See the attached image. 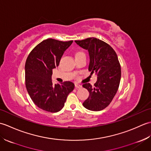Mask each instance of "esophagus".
Returning a JSON list of instances; mask_svg holds the SVG:
<instances>
[{
  "instance_id": "obj_1",
  "label": "esophagus",
  "mask_w": 151,
  "mask_h": 151,
  "mask_svg": "<svg viewBox=\"0 0 151 151\" xmlns=\"http://www.w3.org/2000/svg\"><path fill=\"white\" fill-rule=\"evenodd\" d=\"M75 88H82V87L81 85L78 84H75Z\"/></svg>"
}]
</instances>
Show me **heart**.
Segmentation results:
<instances>
[{"instance_id": "heart-1", "label": "heart", "mask_w": 151, "mask_h": 151, "mask_svg": "<svg viewBox=\"0 0 151 151\" xmlns=\"http://www.w3.org/2000/svg\"><path fill=\"white\" fill-rule=\"evenodd\" d=\"M79 53H81V52H78V53H77V54H79Z\"/></svg>"}]
</instances>
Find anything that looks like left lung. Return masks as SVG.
Instances as JSON below:
<instances>
[{"instance_id": "8db88e82", "label": "left lung", "mask_w": 151, "mask_h": 151, "mask_svg": "<svg viewBox=\"0 0 151 151\" xmlns=\"http://www.w3.org/2000/svg\"><path fill=\"white\" fill-rule=\"evenodd\" d=\"M75 43L88 50V70L97 75L94 86L89 83L82 86L89 93L83 106L89 110L101 111L110 104L119 86L121 70L117 54L108 43L95 37L76 40Z\"/></svg>"}]
</instances>
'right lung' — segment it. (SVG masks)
Wrapping results in <instances>:
<instances>
[{
    "instance_id": "obj_1",
    "label": "right lung",
    "mask_w": 151,
    "mask_h": 151,
    "mask_svg": "<svg viewBox=\"0 0 151 151\" xmlns=\"http://www.w3.org/2000/svg\"><path fill=\"white\" fill-rule=\"evenodd\" d=\"M73 41L45 40L35 47L27 58L26 88L34 103L43 110L52 113L60 111L75 88L69 81L53 84L51 78L52 69L58 66L61 58Z\"/></svg>"
}]
</instances>
